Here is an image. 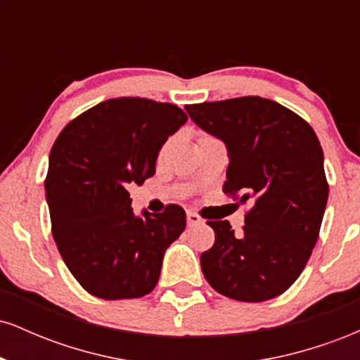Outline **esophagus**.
<instances>
[{
    "label": "esophagus",
    "instance_id": "34e87169",
    "mask_svg": "<svg viewBox=\"0 0 360 360\" xmlns=\"http://www.w3.org/2000/svg\"><path fill=\"white\" fill-rule=\"evenodd\" d=\"M186 218H188V225L189 226L198 225V223L203 221V220H201L200 214H196V213H193V212H188V214H186Z\"/></svg>",
    "mask_w": 360,
    "mask_h": 360
}]
</instances>
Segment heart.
Segmentation results:
<instances>
[{"mask_svg": "<svg viewBox=\"0 0 360 360\" xmlns=\"http://www.w3.org/2000/svg\"><path fill=\"white\" fill-rule=\"evenodd\" d=\"M201 139H210V137H201Z\"/></svg>", "mask_w": 360, "mask_h": 360, "instance_id": "obj_1", "label": "heart"}]
</instances>
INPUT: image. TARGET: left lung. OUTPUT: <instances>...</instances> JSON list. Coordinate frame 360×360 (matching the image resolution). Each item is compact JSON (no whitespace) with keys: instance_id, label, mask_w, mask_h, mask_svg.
<instances>
[{"instance_id":"left-lung-1","label":"left lung","mask_w":360,"mask_h":360,"mask_svg":"<svg viewBox=\"0 0 360 360\" xmlns=\"http://www.w3.org/2000/svg\"><path fill=\"white\" fill-rule=\"evenodd\" d=\"M186 111L226 146L223 193L254 205L240 233L226 220L206 221L214 232L213 247L200 259L206 281L237 301L283 295L307 266L328 200L316 134L295 111L260 96L188 105Z\"/></svg>"}]
</instances>
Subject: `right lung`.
Wrapping results in <instances>:
<instances>
[{
  "mask_svg": "<svg viewBox=\"0 0 360 360\" xmlns=\"http://www.w3.org/2000/svg\"><path fill=\"white\" fill-rule=\"evenodd\" d=\"M186 120L171 103L115 98L74 118L53 142L45 179L52 235L89 295L130 300L155 288L186 213L167 205L137 217L128 188L155 174L160 147Z\"/></svg>",
  "mask_w": 360,
  "mask_h": 360,
  "instance_id": "add662e5",
  "label": "right lung"
}]
</instances>
